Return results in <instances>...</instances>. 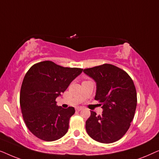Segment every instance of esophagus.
<instances>
[{"mask_svg":"<svg viewBox=\"0 0 159 159\" xmlns=\"http://www.w3.org/2000/svg\"><path fill=\"white\" fill-rule=\"evenodd\" d=\"M82 109H83V108H82V107H77V108H76V111H81Z\"/></svg>","mask_w":159,"mask_h":159,"instance_id":"esophagus-1","label":"esophagus"}]
</instances>
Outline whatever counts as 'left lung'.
Instances as JSON below:
<instances>
[{
  "label": "left lung",
  "mask_w": 159,
  "mask_h": 159,
  "mask_svg": "<svg viewBox=\"0 0 159 159\" xmlns=\"http://www.w3.org/2000/svg\"><path fill=\"white\" fill-rule=\"evenodd\" d=\"M83 72L96 82L95 100L103 105L101 115L90 111L86 131L99 143L116 142L125 135L134 118L137 106L134 82L126 71L108 64L85 69Z\"/></svg>",
  "instance_id": "left-lung-1"
}]
</instances>
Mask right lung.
I'll return each mask as SVG.
<instances>
[{
  "mask_svg": "<svg viewBox=\"0 0 159 159\" xmlns=\"http://www.w3.org/2000/svg\"><path fill=\"white\" fill-rule=\"evenodd\" d=\"M82 69L63 67L51 61L34 64L25 76L20 106L28 129L37 138L54 141L65 135L74 107L56 106V98L82 72Z\"/></svg>",
  "mask_w": 159,
  "mask_h": 159,
  "instance_id": "add662e5",
  "label": "right lung"
}]
</instances>
